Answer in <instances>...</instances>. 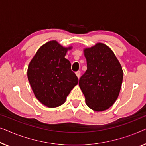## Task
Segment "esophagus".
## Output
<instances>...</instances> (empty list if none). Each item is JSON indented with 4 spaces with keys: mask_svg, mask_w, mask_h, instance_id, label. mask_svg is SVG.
<instances>
[{
    "mask_svg": "<svg viewBox=\"0 0 146 146\" xmlns=\"http://www.w3.org/2000/svg\"><path fill=\"white\" fill-rule=\"evenodd\" d=\"M75 73H76V75L77 76V77L79 78L80 76H81V71H77V72H76Z\"/></svg>",
    "mask_w": 146,
    "mask_h": 146,
    "instance_id": "obj_1",
    "label": "esophagus"
}]
</instances>
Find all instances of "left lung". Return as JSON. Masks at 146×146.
<instances>
[{"mask_svg": "<svg viewBox=\"0 0 146 146\" xmlns=\"http://www.w3.org/2000/svg\"><path fill=\"white\" fill-rule=\"evenodd\" d=\"M87 69L79 85L86 104L94 111H103L116 101L123 79L121 65L113 52L103 44L84 50Z\"/></svg>", "mask_w": 146, "mask_h": 146, "instance_id": "left-lung-1", "label": "left lung"}]
</instances>
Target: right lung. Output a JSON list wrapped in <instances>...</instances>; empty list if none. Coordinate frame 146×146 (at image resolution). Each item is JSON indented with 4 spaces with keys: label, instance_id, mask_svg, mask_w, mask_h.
I'll return each mask as SVG.
<instances>
[{
    "label": "right lung",
    "instance_id": "1",
    "mask_svg": "<svg viewBox=\"0 0 146 146\" xmlns=\"http://www.w3.org/2000/svg\"><path fill=\"white\" fill-rule=\"evenodd\" d=\"M56 41H50L38 50L28 68V79L36 97L48 107L64 103L79 79L65 58L67 51Z\"/></svg>",
    "mask_w": 146,
    "mask_h": 146
}]
</instances>
